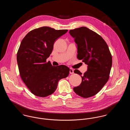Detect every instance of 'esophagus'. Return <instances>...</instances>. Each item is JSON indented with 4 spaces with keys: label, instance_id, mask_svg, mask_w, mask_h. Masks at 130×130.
I'll return each mask as SVG.
<instances>
[{
    "label": "esophagus",
    "instance_id": "1",
    "mask_svg": "<svg viewBox=\"0 0 130 130\" xmlns=\"http://www.w3.org/2000/svg\"><path fill=\"white\" fill-rule=\"evenodd\" d=\"M74 73V70L72 69H70V74H73Z\"/></svg>",
    "mask_w": 130,
    "mask_h": 130
}]
</instances>
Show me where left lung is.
Returning a JSON list of instances; mask_svg holds the SVG:
<instances>
[{
	"label": "left lung",
	"instance_id": "obj_1",
	"mask_svg": "<svg viewBox=\"0 0 130 130\" xmlns=\"http://www.w3.org/2000/svg\"><path fill=\"white\" fill-rule=\"evenodd\" d=\"M77 47V58L88 65L83 75L78 70L74 73L80 75L82 82L74 87V92L88 98L99 92L108 80L112 65V57L105 40L99 35L81 27L69 31Z\"/></svg>",
	"mask_w": 130,
	"mask_h": 130
}]
</instances>
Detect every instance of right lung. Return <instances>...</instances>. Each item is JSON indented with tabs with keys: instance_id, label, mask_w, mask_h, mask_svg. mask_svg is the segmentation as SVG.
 Returning <instances> with one entry per match:
<instances>
[{
	"instance_id": "add662e5",
	"label": "right lung",
	"mask_w": 130,
	"mask_h": 130,
	"mask_svg": "<svg viewBox=\"0 0 130 130\" xmlns=\"http://www.w3.org/2000/svg\"><path fill=\"white\" fill-rule=\"evenodd\" d=\"M67 31L42 27L30 31L21 41L17 54L19 73L25 85L36 96L52 94L59 81L69 74L70 69L66 66H53L46 62L55 42Z\"/></svg>"
}]
</instances>
